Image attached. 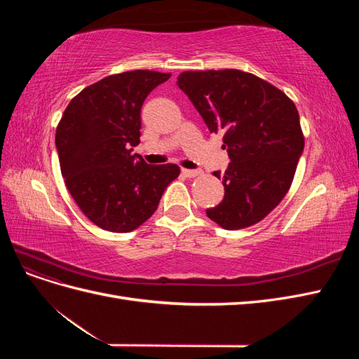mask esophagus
<instances>
[{
    "label": "esophagus",
    "mask_w": 359,
    "mask_h": 359,
    "mask_svg": "<svg viewBox=\"0 0 359 359\" xmlns=\"http://www.w3.org/2000/svg\"><path fill=\"white\" fill-rule=\"evenodd\" d=\"M182 175L187 177V178H194V177H199L201 175V170H190V169H182Z\"/></svg>",
    "instance_id": "esophagus-1"
}]
</instances>
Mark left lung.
Segmentation results:
<instances>
[{
  "label": "left lung",
  "mask_w": 359,
  "mask_h": 359,
  "mask_svg": "<svg viewBox=\"0 0 359 359\" xmlns=\"http://www.w3.org/2000/svg\"><path fill=\"white\" fill-rule=\"evenodd\" d=\"M211 133H223L231 163L214 172L223 201L206 215L226 231L245 229L286 196L304 151L297 106L274 85L235 69L182 72L177 81Z\"/></svg>",
  "instance_id": "obj_1"
}]
</instances>
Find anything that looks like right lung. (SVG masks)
<instances>
[{
	"mask_svg": "<svg viewBox=\"0 0 359 359\" xmlns=\"http://www.w3.org/2000/svg\"><path fill=\"white\" fill-rule=\"evenodd\" d=\"M170 73L133 70L86 86L72 99L57 127L64 182L81 211L104 231L132 232L157 210L177 165L153 166L139 145L140 109Z\"/></svg>",
	"mask_w": 359,
	"mask_h": 359,
	"instance_id": "right-lung-1",
	"label": "right lung"
}]
</instances>
